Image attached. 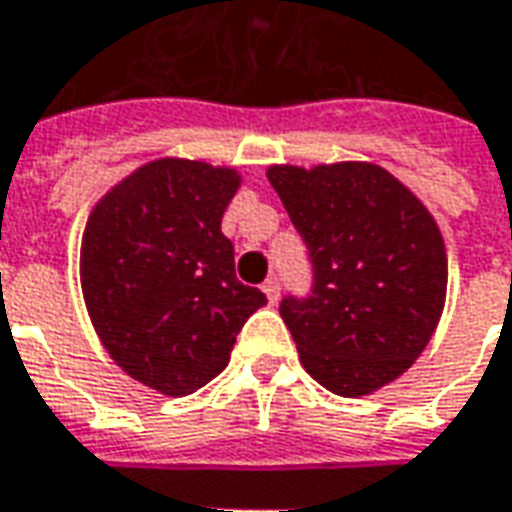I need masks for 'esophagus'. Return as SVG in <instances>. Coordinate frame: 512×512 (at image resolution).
<instances>
[{"instance_id":"esophagus-1","label":"esophagus","mask_w":512,"mask_h":512,"mask_svg":"<svg viewBox=\"0 0 512 512\" xmlns=\"http://www.w3.org/2000/svg\"><path fill=\"white\" fill-rule=\"evenodd\" d=\"M263 293H266L271 305H277V302H280V280H277V277H268V280L263 282Z\"/></svg>"}]
</instances>
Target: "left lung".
<instances>
[{
    "label": "left lung",
    "mask_w": 512,
    "mask_h": 512,
    "mask_svg": "<svg viewBox=\"0 0 512 512\" xmlns=\"http://www.w3.org/2000/svg\"><path fill=\"white\" fill-rule=\"evenodd\" d=\"M266 174L313 263V293L280 305L305 371L346 399L399 380L446 302V246L432 213L363 160Z\"/></svg>",
    "instance_id": "obj_1"
}]
</instances>
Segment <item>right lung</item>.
Here are the masks:
<instances>
[{"label":"right lung","instance_id":"right-lung-1","mask_svg":"<svg viewBox=\"0 0 512 512\" xmlns=\"http://www.w3.org/2000/svg\"><path fill=\"white\" fill-rule=\"evenodd\" d=\"M241 174L160 157L91 210L80 249L85 307L107 355L166 396L202 388L230 363L235 335L266 296L235 277L221 216Z\"/></svg>","mask_w":512,"mask_h":512}]
</instances>
